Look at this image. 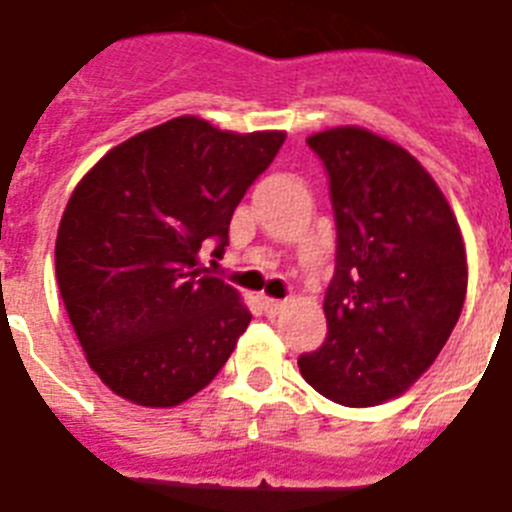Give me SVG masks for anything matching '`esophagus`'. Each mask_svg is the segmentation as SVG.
I'll return each mask as SVG.
<instances>
[{
    "label": "esophagus",
    "instance_id": "34e87169",
    "mask_svg": "<svg viewBox=\"0 0 512 512\" xmlns=\"http://www.w3.org/2000/svg\"><path fill=\"white\" fill-rule=\"evenodd\" d=\"M261 308H264L266 316H277V314H282V311H285L287 301H274V298H264V301H261Z\"/></svg>",
    "mask_w": 512,
    "mask_h": 512
}]
</instances>
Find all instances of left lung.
<instances>
[{"instance_id":"1","label":"left lung","mask_w":512,"mask_h":512,"mask_svg":"<svg viewBox=\"0 0 512 512\" xmlns=\"http://www.w3.org/2000/svg\"><path fill=\"white\" fill-rule=\"evenodd\" d=\"M329 175L337 266L327 340L298 358L316 392L348 408L403 395L458 324L468 287L458 219L403 146L358 125L308 135Z\"/></svg>"}]
</instances>
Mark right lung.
Listing matches in <instances>:
<instances>
[{
  "mask_svg": "<svg viewBox=\"0 0 512 512\" xmlns=\"http://www.w3.org/2000/svg\"><path fill=\"white\" fill-rule=\"evenodd\" d=\"M285 143L185 114L133 135L75 185L57 230V285L88 366L120 398L172 408L217 377L251 311L209 277L240 198Z\"/></svg>",
  "mask_w": 512,
  "mask_h": 512,
  "instance_id": "1",
  "label": "right lung"
}]
</instances>
